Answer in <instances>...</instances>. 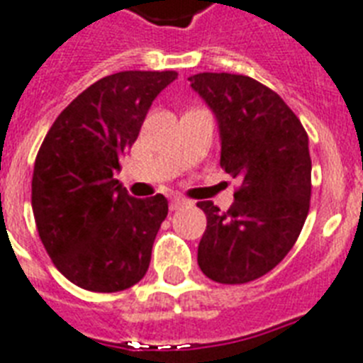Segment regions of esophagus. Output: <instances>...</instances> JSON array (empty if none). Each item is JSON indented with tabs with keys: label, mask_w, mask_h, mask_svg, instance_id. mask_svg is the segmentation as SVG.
Wrapping results in <instances>:
<instances>
[{
	"label": "esophagus",
	"mask_w": 363,
	"mask_h": 363,
	"mask_svg": "<svg viewBox=\"0 0 363 363\" xmlns=\"http://www.w3.org/2000/svg\"><path fill=\"white\" fill-rule=\"evenodd\" d=\"M184 205H188V199H184L182 196H173L169 201V209L177 211L181 209V207H184Z\"/></svg>",
	"instance_id": "obj_1"
}]
</instances>
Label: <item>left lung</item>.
I'll list each match as a JSON object with an SVG mask.
<instances>
[{
  "instance_id": "obj_1",
  "label": "left lung",
  "mask_w": 363,
  "mask_h": 363,
  "mask_svg": "<svg viewBox=\"0 0 363 363\" xmlns=\"http://www.w3.org/2000/svg\"><path fill=\"white\" fill-rule=\"evenodd\" d=\"M188 81L216 116L222 169L241 181L226 213L198 203L207 216L198 264L211 281L245 284L298 241L311 201L309 137L281 96L250 77L198 73Z\"/></svg>"
}]
</instances>
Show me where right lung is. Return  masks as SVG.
<instances>
[{
    "instance_id": "right-lung-1",
    "label": "right lung",
    "mask_w": 363,
    "mask_h": 363,
    "mask_svg": "<svg viewBox=\"0 0 363 363\" xmlns=\"http://www.w3.org/2000/svg\"><path fill=\"white\" fill-rule=\"evenodd\" d=\"M175 79V71L99 79L60 113L37 152V232L60 273L84 290L121 292L147 273L167 199L133 198L113 175L156 96Z\"/></svg>"
}]
</instances>
